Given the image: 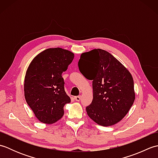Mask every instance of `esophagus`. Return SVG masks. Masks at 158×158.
Returning <instances> with one entry per match:
<instances>
[{"instance_id":"obj_1","label":"esophagus","mask_w":158,"mask_h":158,"mask_svg":"<svg viewBox=\"0 0 158 158\" xmlns=\"http://www.w3.org/2000/svg\"><path fill=\"white\" fill-rule=\"evenodd\" d=\"M75 100L76 101H80V100H81V96H75Z\"/></svg>"}]
</instances>
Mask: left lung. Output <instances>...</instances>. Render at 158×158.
<instances>
[{
    "label": "left lung",
    "mask_w": 158,
    "mask_h": 158,
    "mask_svg": "<svg viewBox=\"0 0 158 158\" xmlns=\"http://www.w3.org/2000/svg\"><path fill=\"white\" fill-rule=\"evenodd\" d=\"M78 66L82 75L93 81V100L86 107L88 116L102 126L119 122L135 100L134 80L129 70L101 49L82 53Z\"/></svg>",
    "instance_id": "8db88e82"
}]
</instances>
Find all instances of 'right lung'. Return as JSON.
I'll return each instance as SVG.
<instances>
[{"label":"right lung","mask_w":158,"mask_h":158,"mask_svg":"<svg viewBox=\"0 0 158 158\" xmlns=\"http://www.w3.org/2000/svg\"><path fill=\"white\" fill-rule=\"evenodd\" d=\"M74 53L60 48L39 53L26 70L23 90L26 101L37 119L43 123L56 122L64 115V106L70 102L64 91L63 72L72 62Z\"/></svg>","instance_id":"1"}]
</instances>
